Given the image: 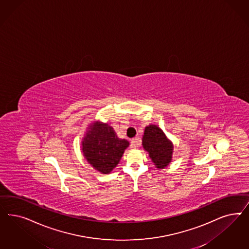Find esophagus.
Returning a JSON list of instances; mask_svg holds the SVG:
<instances>
[{
	"instance_id": "esophagus-1",
	"label": "esophagus",
	"mask_w": 249,
	"mask_h": 249,
	"mask_svg": "<svg viewBox=\"0 0 249 249\" xmlns=\"http://www.w3.org/2000/svg\"><path fill=\"white\" fill-rule=\"evenodd\" d=\"M140 139L139 138H135V139H133L132 141H131V144H130V147L132 148V149H135V148H137V145L140 144Z\"/></svg>"
}]
</instances>
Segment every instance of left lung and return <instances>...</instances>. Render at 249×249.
Masks as SVG:
<instances>
[{
  "label": "left lung",
  "instance_id": "8db88e82",
  "mask_svg": "<svg viewBox=\"0 0 249 249\" xmlns=\"http://www.w3.org/2000/svg\"><path fill=\"white\" fill-rule=\"evenodd\" d=\"M142 144L157 169H165L171 162L174 146L157 125L150 124L144 128Z\"/></svg>",
  "mask_w": 249,
  "mask_h": 249
}]
</instances>
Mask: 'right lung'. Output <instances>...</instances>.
I'll list each match as a JSON object with an SVG mask.
<instances>
[{"label": "right lung", "instance_id": "add662e5", "mask_svg": "<svg viewBox=\"0 0 249 249\" xmlns=\"http://www.w3.org/2000/svg\"><path fill=\"white\" fill-rule=\"evenodd\" d=\"M81 141V151L92 168L103 174L114 169L129 146L125 139L118 138L108 124L99 121L89 124Z\"/></svg>", "mask_w": 249, "mask_h": 249}]
</instances>
